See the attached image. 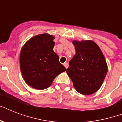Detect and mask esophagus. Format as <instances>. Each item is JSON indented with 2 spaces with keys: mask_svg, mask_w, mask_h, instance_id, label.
Listing matches in <instances>:
<instances>
[{
  "mask_svg": "<svg viewBox=\"0 0 122 122\" xmlns=\"http://www.w3.org/2000/svg\"><path fill=\"white\" fill-rule=\"evenodd\" d=\"M63 65L65 66V67L66 68H68V63L66 62V63H65L64 64H63Z\"/></svg>",
  "mask_w": 122,
  "mask_h": 122,
  "instance_id": "34e87169",
  "label": "esophagus"
}]
</instances>
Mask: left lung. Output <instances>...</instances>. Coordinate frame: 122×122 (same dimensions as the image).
I'll return each mask as SVG.
<instances>
[{
  "label": "left lung",
  "instance_id": "1",
  "mask_svg": "<svg viewBox=\"0 0 122 122\" xmlns=\"http://www.w3.org/2000/svg\"><path fill=\"white\" fill-rule=\"evenodd\" d=\"M76 53L66 70L77 92L90 95L100 88L108 72V66L100 48L91 41H73Z\"/></svg>",
  "mask_w": 122,
  "mask_h": 122
}]
</instances>
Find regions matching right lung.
<instances>
[{
	"instance_id": "1",
	"label": "right lung",
	"mask_w": 122,
	"mask_h": 122,
	"mask_svg": "<svg viewBox=\"0 0 122 122\" xmlns=\"http://www.w3.org/2000/svg\"><path fill=\"white\" fill-rule=\"evenodd\" d=\"M54 37L47 33L30 39L20 53V68L28 85L39 90L47 89L66 68L54 52Z\"/></svg>"
}]
</instances>
